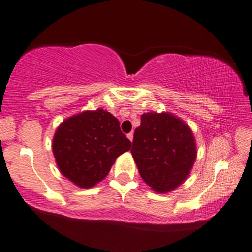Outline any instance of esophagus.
I'll return each instance as SVG.
<instances>
[{
  "label": "esophagus",
  "instance_id": "1",
  "mask_svg": "<svg viewBox=\"0 0 252 252\" xmlns=\"http://www.w3.org/2000/svg\"><path fill=\"white\" fill-rule=\"evenodd\" d=\"M126 137H128V138L130 139V141L132 142V139H133V133H132V132H130V133H128V136H126Z\"/></svg>",
  "mask_w": 252,
  "mask_h": 252
}]
</instances>
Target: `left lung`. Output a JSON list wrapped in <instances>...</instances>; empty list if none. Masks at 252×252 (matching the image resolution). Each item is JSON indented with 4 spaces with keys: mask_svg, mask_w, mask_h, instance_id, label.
Returning a JSON list of instances; mask_svg holds the SVG:
<instances>
[{
    "mask_svg": "<svg viewBox=\"0 0 252 252\" xmlns=\"http://www.w3.org/2000/svg\"><path fill=\"white\" fill-rule=\"evenodd\" d=\"M131 154L142 179L157 193L172 192L189 177L196 159L192 130L171 113H144Z\"/></svg>",
    "mask_w": 252,
    "mask_h": 252,
    "instance_id": "8db88e82",
    "label": "left lung"
}]
</instances>
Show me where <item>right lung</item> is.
<instances>
[{
	"mask_svg": "<svg viewBox=\"0 0 252 252\" xmlns=\"http://www.w3.org/2000/svg\"><path fill=\"white\" fill-rule=\"evenodd\" d=\"M130 148L119 120L103 109L86 110L63 121L52 142L59 171L81 189L102 181L116 158Z\"/></svg>",
	"mask_w": 252,
	"mask_h": 252,
	"instance_id": "1",
	"label": "right lung"
}]
</instances>
